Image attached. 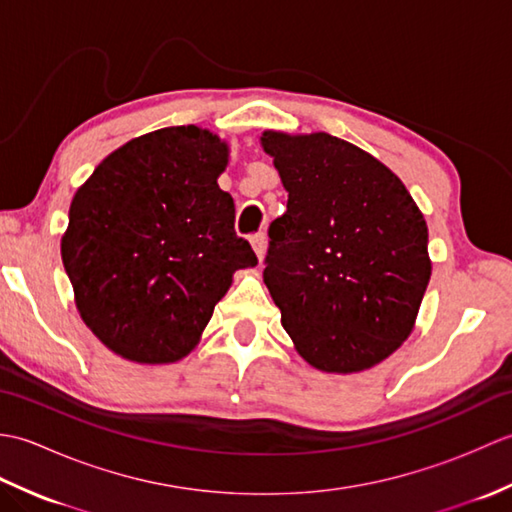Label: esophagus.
<instances>
[{
	"label": "esophagus",
	"instance_id": "34e87169",
	"mask_svg": "<svg viewBox=\"0 0 512 512\" xmlns=\"http://www.w3.org/2000/svg\"><path fill=\"white\" fill-rule=\"evenodd\" d=\"M250 244H253L257 257L264 259V253H266V235H264V231H259L253 237H250Z\"/></svg>",
	"mask_w": 512,
	"mask_h": 512
}]
</instances>
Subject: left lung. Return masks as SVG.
I'll return each instance as SVG.
<instances>
[{
    "label": "left lung",
    "instance_id": "left-lung-1",
    "mask_svg": "<svg viewBox=\"0 0 512 512\" xmlns=\"http://www.w3.org/2000/svg\"><path fill=\"white\" fill-rule=\"evenodd\" d=\"M288 191L264 281L299 354L352 374L407 339L431 277L427 222L383 162L330 134L266 132Z\"/></svg>",
    "mask_w": 512,
    "mask_h": 512
}]
</instances>
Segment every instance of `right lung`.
I'll list each match as a JSON object with an SVG mask.
<instances>
[{"mask_svg": "<svg viewBox=\"0 0 512 512\" xmlns=\"http://www.w3.org/2000/svg\"><path fill=\"white\" fill-rule=\"evenodd\" d=\"M228 147L195 125L129 140L70 204L61 257L85 325L136 363L187 356L257 255L217 184Z\"/></svg>", "mask_w": 512, "mask_h": 512, "instance_id": "1", "label": "right lung"}]
</instances>
